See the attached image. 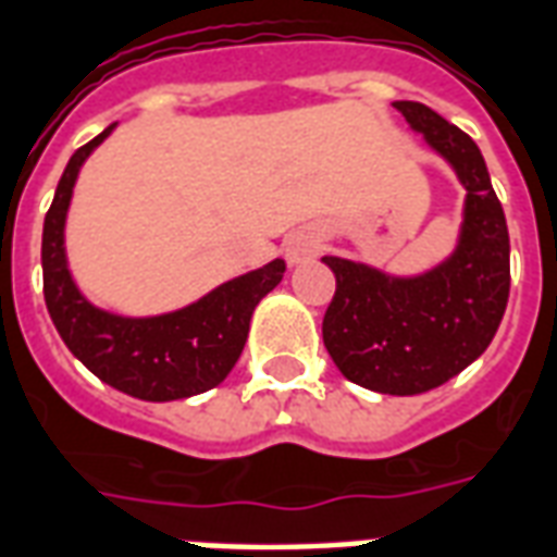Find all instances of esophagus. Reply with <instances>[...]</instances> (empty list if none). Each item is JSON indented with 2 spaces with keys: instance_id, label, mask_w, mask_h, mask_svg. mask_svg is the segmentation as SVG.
Segmentation results:
<instances>
[{
  "instance_id": "34e87169",
  "label": "esophagus",
  "mask_w": 557,
  "mask_h": 557,
  "mask_svg": "<svg viewBox=\"0 0 557 557\" xmlns=\"http://www.w3.org/2000/svg\"><path fill=\"white\" fill-rule=\"evenodd\" d=\"M318 248H321V245H318L315 233L300 231V233H295V236H288V239H286V260L288 262H304V260H309V257H315Z\"/></svg>"
}]
</instances>
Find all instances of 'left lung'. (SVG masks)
<instances>
[{
  "mask_svg": "<svg viewBox=\"0 0 557 557\" xmlns=\"http://www.w3.org/2000/svg\"><path fill=\"white\" fill-rule=\"evenodd\" d=\"M394 108L461 177V242L444 265L411 280L324 257L335 274V295L321 330L326 354L347 380L409 397L438 388L485 354L508 304L511 245L476 143L420 101H397Z\"/></svg>",
  "mask_w": 557,
  "mask_h": 557,
  "instance_id": "obj_1",
  "label": "left lung"
}]
</instances>
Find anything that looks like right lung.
<instances>
[{"label": "right lung", "instance_id": "right-lung-1", "mask_svg": "<svg viewBox=\"0 0 557 557\" xmlns=\"http://www.w3.org/2000/svg\"><path fill=\"white\" fill-rule=\"evenodd\" d=\"M113 125L81 146L63 169L54 201L42 222V297L63 345L101 382L139 400H184L210 392L239 359L253 309L277 286L286 262L274 260L257 271L212 288L198 304L157 318H119L81 297L66 269L63 222L81 163L108 137Z\"/></svg>", "mask_w": 557, "mask_h": 557}]
</instances>
